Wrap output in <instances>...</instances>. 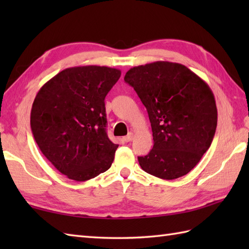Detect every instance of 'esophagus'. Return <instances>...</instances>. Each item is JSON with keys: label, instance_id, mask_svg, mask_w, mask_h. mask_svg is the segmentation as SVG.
Here are the masks:
<instances>
[{"label": "esophagus", "instance_id": "1", "mask_svg": "<svg viewBox=\"0 0 249 249\" xmlns=\"http://www.w3.org/2000/svg\"><path fill=\"white\" fill-rule=\"evenodd\" d=\"M123 139H124L125 142H129V141H131V140L134 139V134H133V133H129L127 136L124 137Z\"/></svg>", "mask_w": 249, "mask_h": 249}]
</instances>
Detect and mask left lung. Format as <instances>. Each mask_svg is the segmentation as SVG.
<instances>
[{"label": "left lung", "mask_w": 249, "mask_h": 249, "mask_svg": "<svg viewBox=\"0 0 249 249\" xmlns=\"http://www.w3.org/2000/svg\"><path fill=\"white\" fill-rule=\"evenodd\" d=\"M146 108L154 145L139 165L163 179L187 174L212 143L217 126L214 94L178 63L158 61L130 68L124 77Z\"/></svg>", "instance_id": "8db88e82"}]
</instances>
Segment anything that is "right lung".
Returning a JSON list of instances; mask_svg holds the SVG:
<instances>
[{
    "label": "right lung",
    "instance_id": "add662e5",
    "mask_svg": "<svg viewBox=\"0 0 249 249\" xmlns=\"http://www.w3.org/2000/svg\"><path fill=\"white\" fill-rule=\"evenodd\" d=\"M121 77L107 66L60 71L37 93L31 129L39 150L68 178L88 181L107 171L118 144L108 138L105 97Z\"/></svg>",
    "mask_w": 249,
    "mask_h": 249
}]
</instances>
